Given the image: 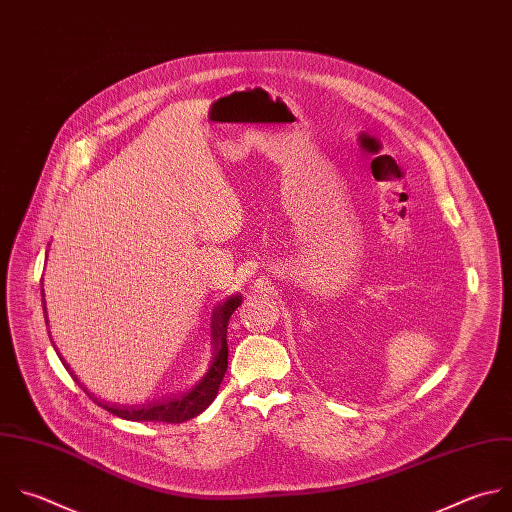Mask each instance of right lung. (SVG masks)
<instances>
[{
    "label": "right lung",
    "instance_id": "obj_1",
    "mask_svg": "<svg viewBox=\"0 0 512 512\" xmlns=\"http://www.w3.org/2000/svg\"><path fill=\"white\" fill-rule=\"evenodd\" d=\"M241 305V295H233L227 299L223 305H219L213 313L211 321V348H213V362L207 372V376L187 394H179L173 398H164L156 400L150 404L142 406H122V404H110L94 394H88L100 408L108 410L110 414L132 420V422H164V424H181L187 422L195 416H199L203 410L209 408V404L217 398L219 386L223 382V376L227 372V358H229V348H227V325L229 317L233 311ZM44 313H46V303H44ZM68 368V366H66ZM70 370V368H68ZM72 374V372H70ZM74 376V374H72ZM78 382V378H74Z\"/></svg>",
    "mask_w": 512,
    "mask_h": 512
}]
</instances>
